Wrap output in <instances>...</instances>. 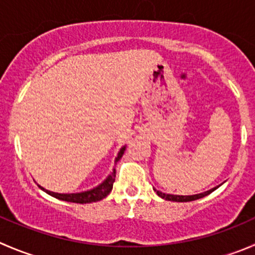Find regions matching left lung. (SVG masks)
I'll return each mask as SVG.
<instances>
[{
	"label": "left lung",
	"mask_w": 255,
	"mask_h": 255,
	"mask_svg": "<svg viewBox=\"0 0 255 255\" xmlns=\"http://www.w3.org/2000/svg\"><path fill=\"white\" fill-rule=\"evenodd\" d=\"M218 187H219V185H217V187L212 188V189L207 190V192H203V193L192 194V196H178V194L163 193V192H160V190H157V189H154V190H155V192H157V194L160 197V198L165 199V201H172V202H192V201H196V199L203 198V197L208 196V194H211L212 192H214V190H216Z\"/></svg>",
	"instance_id": "obj_1"
}]
</instances>
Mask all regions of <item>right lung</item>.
<instances>
[{"label":"right lung","instance_id":"add662e5","mask_svg":"<svg viewBox=\"0 0 255 255\" xmlns=\"http://www.w3.org/2000/svg\"><path fill=\"white\" fill-rule=\"evenodd\" d=\"M125 150H126V145H123V147L120 149V152H118L117 157H116V162H118V160L122 158ZM115 179H116V169H113L112 172L107 175V178L101 183V184H98L97 187L92 188V189L85 190V192H80V193H56V192L47 190L46 188L41 187V185H38V187L41 188L43 192H46L47 194H49V196L54 197V198L57 199H61V201L86 204V203H92V202H98L101 201V199L106 198V197L111 193V190H112Z\"/></svg>","mask_w":255,"mask_h":255}]
</instances>
